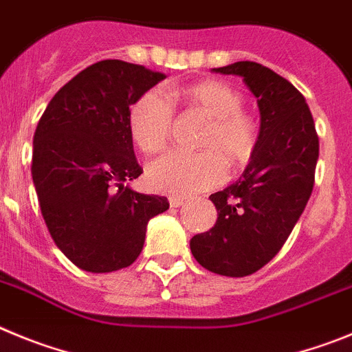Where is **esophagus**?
Returning a JSON list of instances; mask_svg holds the SVG:
<instances>
[{
	"label": "esophagus",
	"instance_id": "34e87169",
	"mask_svg": "<svg viewBox=\"0 0 352 352\" xmlns=\"http://www.w3.org/2000/svg\"><path fill=\"white\" fill-rule=\"evenodd\" d=\"M170 205H172V207H180V205L184 204V201H186V198H184V196H170Z\"/></svg>",
	"mask_w": 352,
	"mask_h": 352
}]
</instances>
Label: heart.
Listing matches in <instances>:
<instances>
[{"mask_svg":"<svg viewBox=\"0 0 352 352\" xmlns=\"http://www.w3.org/2000/svg\"><path fill=\"white\" fill-rule=\"evenodd\" d=\"M198 110L210 117L198 147L201 153H170L147 170L148 186L168 195H192L215 188L226 177V163L242 166L258 145V126L242 110L243 98L221 80H199L170 87L166 94L147 91L129 112L133 142L147 154L166 148L173 128V107Z\"/></svg>","mask_w":352,"mask_h":352,"instance_id":"obj_1","label":"heart"}]
</instances>
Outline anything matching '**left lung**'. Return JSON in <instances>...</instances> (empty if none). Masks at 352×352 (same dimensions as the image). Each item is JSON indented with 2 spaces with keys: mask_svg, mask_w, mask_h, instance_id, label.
<instances>
[{
  "mask_svg": "<svg viewBox=\"0 0 352 352\" xmlns=\"http://www.w3.org/2000/svg\"><path fill=\"white\" fill-rule=\"evenodd\" d=\"M239 75L258 100L261 126L245 172L210 195L214 228L191 239L196 261L214 274L245 277L286 243L314 188L319 138L305 98L286 78L252 61L214 68Z\"/></svg>",
  "mask_w": 352,
  "mask_h": 352,
  "instance_id": "8db88e82",
  "label": "left lung"
}]
</instances>
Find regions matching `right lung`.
<instances>
[{
    "label": "right lung",
    "mask_w": 352,
    "mask_h": 352,
    "mask_svg": "<svg viewBox=\"0 0 352 352\" xmlns=\"http://www.w3.org/2000/svg\"><path fill=\"white\" fill-rule=\"evenodd\" d=\"M166 78L119 59L94 63L54 94L33 138L34 189L50 236L78 268L107 274L140 256L164 196L124 182L144 172L133 153L129 107Z\"/></svg>",
    "instance_id": "add662e5"
}]
</instances>
